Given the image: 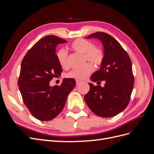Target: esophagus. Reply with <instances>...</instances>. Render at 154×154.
Wrapping results in <instances>:
<instances>
[{
  "instance_id": "34e87169",
  "label": "esophagus",
  "mask_w": 154,
  "mask_h": 154,
  "mask_svg": "<svg viewBox=\"0 0 154 154\" xmlns=\"http://www.w3.org/2000/svg\"><path fill=\"white\" fill-rule=\"evenodd\" d=\"M76 85H78L79 84H80V83H82V81H80V80H76Z\"/></svg>"
}]
</instances>
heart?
I'll list each match as a JSON object with an SVG mask.
<instances>
[{"mask_svg": "<svg viewBox=\"0 0 154 154\" xmlns=\"http://www.w3.org/2000/svg\"><path fill=\"white\" fill-rule=\"evenodd\" d=\"M70 49L74 52L83 54L85 62L88 61L97 66H100L103 62V51L100 48H95V45L88 40L83 38L76 39L70 45ZM56 57L60 66L62 68L68 67V54L66 50L59 49L56 54ZM94 69L93 65L88 63L82 69L72 70L67 73V76L77 80H84L93 72Z\"/></svg>", "mask_w": 154, "mask_h": 154, "instance_id": "heart-1", "label": "heart"}]
</instances>
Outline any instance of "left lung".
Listing matches in <instances>:
<instances>
[{"label":"left lung","instance_id":"8db88e82","mask_svg":"<svg viewBox=\"0 0 154 154\" xmlns=\"http://www.w3.org/2000/svg\"><path fill=\"white\" fill-rule=\"evenodd\" d=\"M87 38H97L103 44V62L99 71L92 74L91 80H105V83L102 87L88 83L90 90L85 95V101L97 116L113 117L124 110L130 101L134 83L131 60L118 42L106 32H96Z\"/></svg>","mask_w":154,"mask_h":154}]
</instances>
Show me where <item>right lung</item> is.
Instances as JSON below:
<instances>
[{"label":"right lung","mask_w":154,"mask_h":154,"mask_svg":"<svg viewBox=\"0 0 154 154\" xmlns=\"http://www.w3.org/2000/svg\"><path fill=\"white\" fill-rule=\"evenodd\" d=\"M66 42L54 35L46 36L27 51L21 63L18 88L30 113L40 121L57 117L76 86L74 78H64L60 86L49 85L50 81L62 72L56 57V48Z\"/></svg>","instance_id":"1"}]
</instances>
